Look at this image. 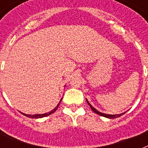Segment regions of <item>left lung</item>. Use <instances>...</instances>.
Wrapping results in <instances>:
<instances>
[{"label":"left lung","mask_w":148,"mask_h":148,"mask_svg":"<svg viewBox=\"0 0 148 148\" xmlns=\"http://www.w3.org/2000/svg\"><path fill=\"white\" fill-rule=\"evenodd\" d=\"M87 102H88V103L90 105V108H91V110L94 111L95 113H96V114H97L99 115H101V116H102V117H108V118H117V117H120V116H121V115H123L124 114V113H123V114H114V115H111V114H103V113H101V112H99L98 110H97L95 108H94L92 107V106L90 105V103L88 102V101H87Z\"/></svg>","instance_id":"left-lung-1"}]
</instances>
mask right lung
<instances>
[{
	"label": "right lung",
	"instance_id": "add662e5",
	"mask_svg": "<svg viewBox=\"0 0 148 148\" xmlns=\"http://www.w3.org/2000/svg\"><path fill=\"white\" fill-rule=\"evenodd\" d=\"M60 101H61V100H60ZM60 101L59 102V103H58V105H57V107H56L54 109H53V110H51V111H50V112L48 113H46V114H34V115H31V114H23L24 115V116H26V117H31V118H40V117H47V116H48V115L51 114H53L54 111H56V110L58 109V106H59V104H60Z\"/></svg>",
	"mask_w": 148,
	"mask_h": 148
}]
</instances>
